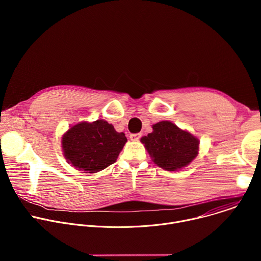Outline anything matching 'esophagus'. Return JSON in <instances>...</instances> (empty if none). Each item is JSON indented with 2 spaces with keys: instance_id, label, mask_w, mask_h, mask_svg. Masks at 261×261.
<instances>
[{
  "instance_id": "1",
  "label": "esophagus",
  "mask_w": 261,
  "mask_h": 261,
  "mask_svg": "<svg viewBox=\"0 0 261 261\" xmlns=\"http://www.w3.org/2000/svg\"><path fill=\"white\" fill-rule=\"evenodd\" d=\"M140 137H141V133H132V134L130 135L131 140H134V141L139 140V139H140Z\"/></svg>"
}]
</instances>
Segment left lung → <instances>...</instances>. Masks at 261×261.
Returning <instances> with one entry per match:
<instances>
[{
    "instance_id": "1",
    "label": "left lung",
    "mask_w": 261,
    "mask_h": 261,
    "mask_svg": "<svg viewBox=\"0 0 261 261\" xmlns=\"http://www.w3.org/2000/svg\"><path fill=\"white\" fill-rule=\"evenodd\" d=\"M141 142L153 161L168 171L187 166L198 154V139L168 121L155 124Z\"/></svg>"
}]
</instances>
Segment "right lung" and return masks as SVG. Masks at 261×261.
<instances>
[{
	"label": "right lung",
	"mask_w": 261,
	"mask_h": 261,
	"mask_svg": "<svg viewBox=\"0 0 261 261\" xmlns=\"http://www.w3.org/2000/svg\"><path fill=\"white\" fill-rule=\"evenodd\" d=\"M127 138L106 121L83 122L71 127L62 138L64 156L74 168L89 173L114 164Z\"/></svg>",
	"instance_id": "1"
}]
</instances>
